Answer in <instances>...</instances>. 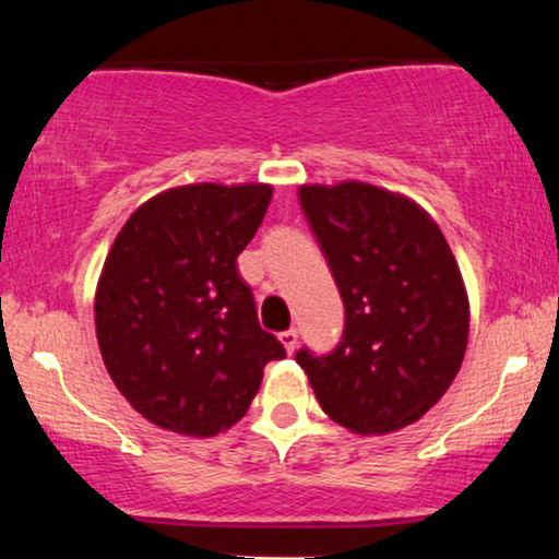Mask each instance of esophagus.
Instances as JSON below:
<instances>
[{"label": "esophagus", "mask_w": 559, "mask_h": 559, "mask_svg": "<svg viewBox=\"0 0 559 559\" xmlns=\"http://www.w3.org/2000/svg\"><path fill=\"white\" fill-rule=\"evenodd\" d=\"M278 337H281V342H284V347H286V353H288V355H292L294 349H296V345H299V332H296V330H286V332H281Z\"/></svg>", "instance_id": "1"}]
</instances>
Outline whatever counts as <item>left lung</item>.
Wrapping results in <instances>:
<instances>
[{"label": "left lung", "mask_w": 559, "mask_h": 559, "mask_svg": "<svg viewBox=\"0 0 559 559\" xmlns=\"http://www.w3.org/2000/svg\"><path fill=\"white\" fill-rule=\"evenodd\" d=\"M301 210L345 304L326 357L301 349L319 406L340 427L381 437L419 421L463 366L471 301L431 214L366 181L304 183Z\"/></svg>", "instance_id": "obj_1"}]
</instances>
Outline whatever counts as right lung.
I'll return each mask as SVG.
<instances>
[{"label":"right lung","mask_w":559,"mask_h":559,"mask_svg":"<svg viewBox=\"0 0 559 559\" xmlns=\"http://www.w3.org/2000/svg\"><path fill=\"white\" fill-rule=\"evenodd\" d=\"M271 183H186L119 229L94 296L96 340L117 391L155 427L214 437L248 412L286 349L258 324L237 255Z\"/></svg>","instance_id":"add662e5"}]
</instances>
